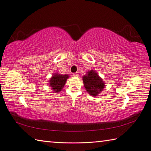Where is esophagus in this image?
<instances>
[{"label": "esophagus", "instance_id": "1", "mask_svg": "<svg viewBox=\"0 0 151 151\" xmlns=\"http://www.w3.org/2000/svg\"><path fill=\"white\" fill-rule=\"evenodd\" d=\"M73 76H75V77H78V73H73Z\"/></svg>", "mask_w": 151, "mask_h": 151}]
</instances>
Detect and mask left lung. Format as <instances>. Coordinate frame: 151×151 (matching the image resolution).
<instances>
[{"label": "left lung", "mask_w": 151, "mask_h": 151, "mask_svg": "<svg viewBox=\"0 0 151 151\" xmlns=\"http://www.w3.org/2000/svg\"><path fill=\"white\" fill-rule=\"evenodd\" d=\"M84 86L88 93L92 97H96L103 91L105 82L95 70H90L82 76Z\"/></svg>", "instance_id": "1"}]
</instances>
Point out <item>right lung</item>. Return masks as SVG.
Segmentation results:
<instances>
[{
	"mask_svg": "<svg viewBox=\"0 0 151 151\" xmlns=\"http://www.w3.org/2000/svg\"><path fill=\"white\" fill-rule=\"evenodd\" d=\"M68 78H69V76L67 74L61 75L58 73H54L51 78H49V87L52 89L54 93H59L63 88Z\"/></svg>",
	"mask_w": 151,
	"mask_h": 151,
	"instance_id": "add662e5",
	"label": "right lung"
}]
</instances>
